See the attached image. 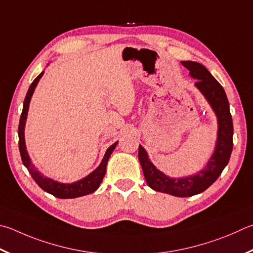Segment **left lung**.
<instances>
[{"instance_id":"left-lung-1","label":"left lung","mask_w":253,"mask_h":253,"mask_svg":"<svg viewBox=\"0 0 253 253\" xmlns=\"http://www.w3.org/2000/svg\"><path fill=\"white\" fill-rule=\"evenodd\" d=\"M181 64L190 72L192 79L197 80L195 86L204 95L217 117L218 130L213 153L204 169L180 178L169 177L160 171L150 162L148 154L141 145L138 148V158L146 181L151 189L174 197H191L212 185L228 165L233 146V125L226 91L219 82L203 64L192 61L181 62Z\"/></svg>"}]
</instances>
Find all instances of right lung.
Here are the masks:
<instances>
[{"label": "right lung", "mask_w": 253, "mask_h": 253, "mask_svg": "<svg viewBox=\"0 0 253 253\" xmlns=\"http://www.w3.org/2000/svg\"><path fill=\"white\" fill-rule=\"evenodd\" d=\"M43 74H44V71L41 73L38 77H36V79L33 81V83H32L29 90H27L24 103H23V111L20 118V125H18V139H20L18 140V147H20L22 162L24 164V166L27 168V170H29V172L31 173V176L33 177L35 182L38 183V185L42 188L44 191H46L48 194L57 197V198L72 199V198H77V197L93 194L94 191L98 189L99 185L103 181L105 172H106V166H107L108 159L111 157L114 149L116 148L118 141L114 142L112 146L108 147L106 153L104 155L102 163L99 164V166L96 168L95 170L91 171L89 174H87L86 177L80 179V180L71 182V183L59 182L57 180H54V179L48 178L45 176L44 173L39 171L38 168H35L33 163H32L30 155L27 153L26 144H25V135H24L27 113H29L32 96H33L36 86H38L40 80L42 79Z\"/></svg>", "instance_id": "1"}]
</instances>
